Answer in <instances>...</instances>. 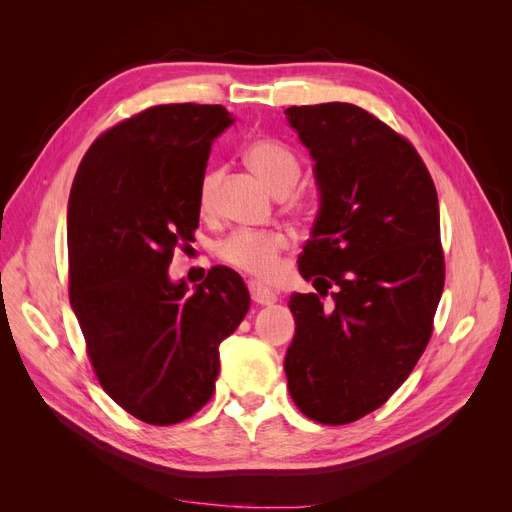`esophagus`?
Masks as SVG:
<instances>
[{"mask_svg":"<svg viewBox=\"0 0 512 512\" xmlns=\"http://www.w3.org/2000/svg\"><path fill=\"white\" fill-rule=\"evenodd\" d=\"M247 288H250L252 301L258 303V305H271V303L277 301V294L273 290L265 288L262 284H258V282H250V284H247Z\"/></svg>","mask_w":512,"mask_h":512,"instance_id":"esophagus-1","label":"esophagus"}]
</instances>
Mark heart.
Listing matches in <instances>:
<instances>
[{"mask_svg":"<svg viewBox=\"0 0 512 512\" xmlns=\"http://www.w3.org/2000/svg\"><path fill=\"white\" fill-rule=\"evenodd\" d=\"M245 162L277 194L290 192L301 175L299 156L277 138H256L245 149ZM220 179V168H207L200 177L196 198L203 215L215 211ZM288 245L290 237L280 228H237L218 243L215 254L232 269L258 280H271L280 269V256Z\"/></svg>","mask_w":512,"mask_h":512,"instance_id":"1","label":"heart"}]
</instances>
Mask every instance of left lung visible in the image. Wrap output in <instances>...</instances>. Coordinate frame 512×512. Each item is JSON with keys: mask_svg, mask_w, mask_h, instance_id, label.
Here are the masks:
<instances>
[{"mask_svg": "<svg viewBox=\"0 0 512 512\" xmlns=\"http://www.w3.org/2000/svg\"><path fill=\"white\" fill-rule=\"evenodd\" d=\"M286 115L316 160L322 200L299 256L318 292L288 303V389L307 418L348 425L389 401L431 339L444 290L438 192L408 138L365 108L329 102Z\"/></svg>", "mask_w": 512, "mask_h": 512, "instance_id": "8db88e82", "label": "left lung"}]
</instances>
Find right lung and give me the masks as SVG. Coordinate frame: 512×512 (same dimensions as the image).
<instances>
[{"label":"right lung","instance_id":"add662e5","mask_svg":"<svg viewBox=\"0 0 512 512\" xmlns=\"http://www.w3.org/2000/svg\"><path fill=\"white\" fill-rule=\"evenodd\" d=\"M222 104H158L102 132L68 200L70 303L89 363L113 401L149 425H175L211 399L218 346L250 309L228 267L188 292L168 280L198 228V183Z\"/></svg>","mask_w":512,"mask_h":512}]
</instances>
